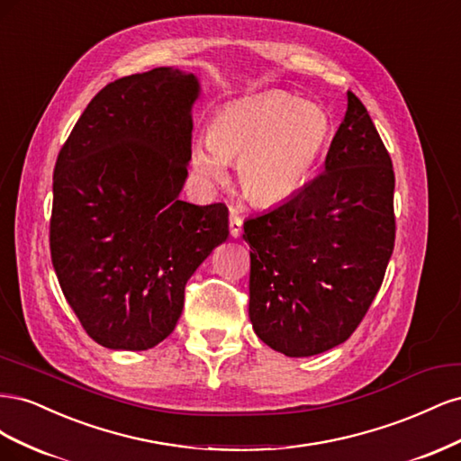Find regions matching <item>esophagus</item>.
I'll use <instances>...</instances> for the list:
<instances>
[{"mask_svg":"<svg viewBox=\"0 0 461 461\" xmlns=\"http://www.w3.org/2000/svg\"><path fill=\"white\" fill-rule=\"evenodd\" d=\"M229 227H230V234L234 236V239H239V236L242 234V217L239 215V212H236V209H230Z\"/></svg>","mask_w":461,"mask_h":461,"instance_id":"obj_1","label":"esophagus"}]
</instances>
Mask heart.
I'll return each instance as SVG.
<instances>
[{
    "label": "heart",
    "mask_w": 461,
    "mask_h": 461,
    "mask_svg": "<svg viewBox=\"0 0 461 461\" xmlns=\"http://www.w3.org/2000/svg\"><path fill=\"white\" fill-rule=\"evenodd\" d=\"M332 121L312 102L265 94L222 107L209 138L192 144V167L205 183H225L236 163L246 196L261 205L290 200L308 185L332 140Z\"/></svg>",
    "instance_id": "b5f03b06"
}]
</instances>
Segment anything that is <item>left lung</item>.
Returning a JSON list of instances; mask_svg holds the SVG:
<instances>
[{"label": "left lung", "instance_id": "1", "mask_svg": "<svg viewBox=\"0 0 461 461\" xmlns=\"http://www.w3.org/2000/svg\"><path fill=\"white\" fill-rule=\"evenodd\" d=\"M394 236L393 161L366 105L348 92L325 173L244 222L258 337L288 357L350 339L383 285Z\"/></svg>", "mask_w": 461, "mask_h": 461}]
</instances>
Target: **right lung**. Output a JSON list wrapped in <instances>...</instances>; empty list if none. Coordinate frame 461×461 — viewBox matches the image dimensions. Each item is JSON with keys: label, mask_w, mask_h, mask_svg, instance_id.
Wrapping results in <instances>:
<instances>
[{"label": "right lung", "mask_w": 461, "mask_h": 461, "mask_svg": "<svg viewBox=\"0 0 461 461\" xmlns=\"http://www.w3.org/2000/svg\"><path fill=\"white\" fill-rule=\"evenodd\" d=\"M198 94V78L173 67L109 82L55 163L53 269L88 337L111 350L169 337L188 278L229 236L225 203L178 200Z\"/></svg>", "instance_id": "obj_1"}]
</instances>
